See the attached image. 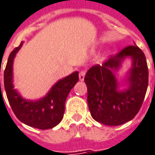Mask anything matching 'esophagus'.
<instances>
[{
    "label": "esophagus",
    "instance_id": "obj_1",
    "mask_svg": "<svg viewBox=\"0 0 155 155\" xmlns=\"http://www.w3.org/2000/svg\"><path fill=\"white\" fill-rule=\"evenodd\" d=\"M85 71H81L80 72V74H79V79H80V81H83L84 79V75H85Z\"/></svg>",
    "mask_w": 155,
    "mask_h": 155
}]
</instances>
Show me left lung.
I'll use <instances>...</instances> for the list:
<instances>
[{"label": "left lung", "mask_w": 155, "mask_h": 155, "mask_svg": "<svg viewBox=\"0 0 155 155\" xmlns=\"http://www.w3.org/2000/svg\"><path fill=\"white\" fill-rule=\"evenodd\" d=\"M126 56L133 59L130 72V88L117 91L114 74ZM87 85V102L91 116L98 122L116 126L130 121L142 106L146 94L149 71L145 55L138 46L129 45L104 61L102 65H94L84 77Z\"/></svg>", "instance_id": "obj_1"}]
</instances>
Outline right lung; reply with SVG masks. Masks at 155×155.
Segmentation results:
<instances>
[{
	"label": "right lung",
	"mask_w": 155,
	"mask_h": 155,
	"mask_svg": "<svg viewBox=\"0 0 155 155\" xmlns=\"http://www.w3.org/2000/svg\"><path fill=\"white\" fill-rule=\"evenodd\" d=\"M21 45L22 42L11 52L4 71L6 96L14 114L22 123L39 130L51 129L56 126L64 116V102L71 90L79 81V73L75 71L58 81L47 95L40 101L35 102L25 101L13 89L12 84L13 60Z\"/></svg>",
	"instance_id": "1"
}]
</instances>
